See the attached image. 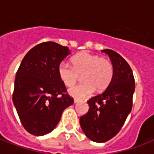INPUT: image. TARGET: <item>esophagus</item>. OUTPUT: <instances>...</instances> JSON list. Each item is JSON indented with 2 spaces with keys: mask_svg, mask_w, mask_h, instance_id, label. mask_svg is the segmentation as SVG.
<instances>
[{
  "mask_svg": "<svg viewBox=\"0 0 154 154\" xmlns=\"http://www.w3.org/2000/svg\"><path fill=\"white\" fill-rule=\"evenodd\" d=\"M74 103H78L79 102V101H81V100H79V99H77V98H75L74 99Z\"/></svg>",
  "mask_w": 154,
  "mask_h": 154,
  "instance_id": "1",
  "label": "esophagus"
}]
</instances>
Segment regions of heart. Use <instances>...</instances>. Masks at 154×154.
I'll return each mask as SVG.
<instances>
[{
  "instance_id": "obj_1",
  "label": "heart",
  "mask_w": 154,
  "mask_h": 154,
  "mask_svg": "<svg viewBox=\"0 0 154 154\" xmlns=\"http://www.w3.org/2000/svg\"><path fill=\"white\" fill-rule=\"evenodd\" d=\"M72 67L65 62L58 65L57 73L65 86H72L82 76L83 82L69 89V94L76 98L90 95L96 89L104 91L110 84L113 76V65L107 58L82 52L71 60Z\"/></svg>"
}]
</instances>
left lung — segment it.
Listing matches in <instances>:
<instances>
[{
	"label": "left lung",
	"instance_id": "1",
	"mask_svg": "<svg viewBox=\"0 0 154 154\" xmlns=\"http://www.w3.org/2000/svg\"><path fill=\"white\" fill-rule=\"evenodd\" d=\"M113 65L112 79L102 94L91 97L89 111L80 117L83 133L91 141L105 142L123 126L133 106L135 82L127 61L112 49H104Z\"/></svg>",
	"mask_w": 154,
	"mask_h": 154
}]
</instances>
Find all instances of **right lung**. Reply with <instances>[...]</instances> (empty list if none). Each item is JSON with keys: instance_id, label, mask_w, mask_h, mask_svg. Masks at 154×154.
Segmentation results:
<instances>
[{"instance_id": "add662e5", "label": "right lung", "mask_w": 154, "mask_h": 154, "mask_svg": "<svg viewBox=\"0 0 154 154\" xmlns=\"http://www.w3.org/2000/svg\"><path fill=\"white\" fill-rule=\"evenodd\" d=\"M70 53L68 47L43 42L26 53L17 72L13 104L24 128L34 136L53 130L63 111L73 104L57 73Z\"/></svg>"}]
</instances>
